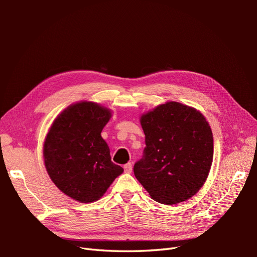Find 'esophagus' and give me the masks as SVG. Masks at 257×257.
<instances>
[{"instance_id":"1","label":"esophagus","mask_w":257,"mask_h":257,"mask_svg":"<svg viewBox=\"0 0 257 257\" xmlns=\"http://www.w3.org/2000/svg\"><path fill=\"white\" fill-rule=\"evenodd\" d=\"M132 169H133V167H132L131 163H127L126 165H124V172H125L126 174H131L132 173Z\"/></svg>"}]
</instances>
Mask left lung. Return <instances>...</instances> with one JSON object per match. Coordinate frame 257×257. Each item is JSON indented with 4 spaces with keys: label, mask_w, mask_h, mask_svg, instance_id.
I'll return each mask as SVG.
<instances>
[{
    "label": "left lung",
    "mask_w": 257,
    "mask_h": 257,
    "mask_svg": "<svg viewBox=\"0 0 257 257\" xmlns=\"http://www.w3.org/2000/svg\"><path fill=\"white\" fill-rule=\"evenodd\" d=\"M144 158L134 165L137 180L163 205L190 199L207 180L213 160V136L205 115L169 100L141 116Z\"/></svg>",
    "instance_id": "left-lung-1"
}]
</instances>
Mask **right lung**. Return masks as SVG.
I'll list each match as a JSON object with an SVG mask.
<instances>
[{"label":"right lung","instance_id":"right-lung-1","mask_svg":"<svg viewBox=\"0 0 257 257\" xmlns=\"http://www.w3.org/2000/svg\"><path fill=\"white\" fill-rule=\"evenodd\" d=\"M111 115L107 107L81 100L58 114L45 138L43 155L51 181L79 203L98 200L123 173L100 135Z\"/></svg>","mask_w":257,"mask_h":257}]
</instances>
